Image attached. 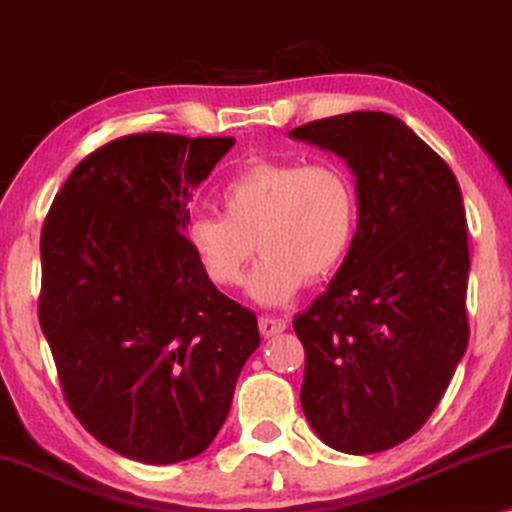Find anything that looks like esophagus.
<instances>
[{
  "instance_id": "1",
  "label": "esophagus",
  "mask_w": 512,
  "mask_h": 512,
  "mask_svg": "<svg viewBox=\"0 0 512 512\" xmlns=\"http://www.w3.org/2000/svg\"><path fill=\"white\" fill-rule=\"evenodd\" d=\"M286 328L284 319H272V317H261L258 319V331H261L263 338H272V335H279Z\"/></svg>"
}]
</instances>
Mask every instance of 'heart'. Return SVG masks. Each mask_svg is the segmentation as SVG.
Instances as JSON below:
<instances>
[{
  "label": "heart",
  "instance_id": "obj_1",
  "mask_svg": "<svg viewBox=\"0 0 512 512\" xmlns=\"http://www.w3.org/2000/svg\"><path fill=\"white\" fill-rule=\"evenodd\" d=\"M223 216L200 214L186 242L219 289L242 284L254 247L261 258L247 291L261 305H284L307 282L333 275L354 244L359 200L335 165L261 158L237 170L219 191Z\"/></svg>",
  "mask_w": 512,
  "mask_h": 512
}]
</instances>
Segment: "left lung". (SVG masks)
I'll list each match as a JSON object with an SVG mask.
<instances>
[{
    "label": "left lung",
    "mask_w": 512,
    "mask_h": 512,
    "mask_svg": "<svg viewBox=\"0 0 512 512\" xmlns=\"http://www.w3.org/2000/svg\"><path fill=\"white\" fill-rule=\"evenodd\" d=\"M289 135L345 158L359 198L352 249L293 319L305 347L300 405L333 450H389L422 429L468 345L459 181L384 111L321 118Z\"/></svg>",
    "instance_id": "8db88e82"
}]
</instances>
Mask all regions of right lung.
Segmentation results:
<instances>
[{
    "label": "right lung",
    "instance_id": "1",
    "mask_svg": "<svg viewBox=\"0 0 512 512\" xmlns=\"http://www.w3.org/2000/svg\"><path fill=\"white\" fill-rule=\"evenodd\" d=\"M233 137L139 132L74 167L41 230L39 324L69 408L142 464L205 452L256 352V314L186 242L193 191Z\"/></svg>",
    "mask_w": 512,
    "mask_h": 512
}]
</instances>
